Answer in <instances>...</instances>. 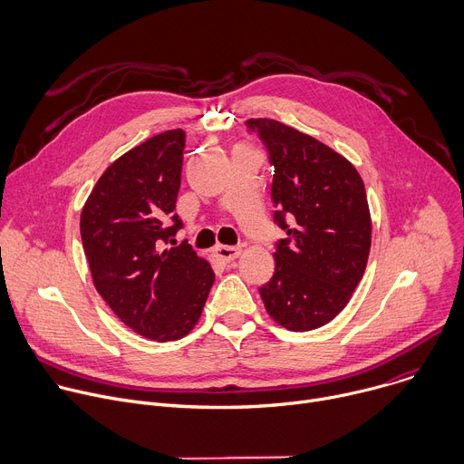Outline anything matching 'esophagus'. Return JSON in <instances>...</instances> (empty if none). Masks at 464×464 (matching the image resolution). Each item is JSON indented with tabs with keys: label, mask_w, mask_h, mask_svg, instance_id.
Masks as SVG:
<instances>
[{
	"label": "esophagus",
	"mask_w": 464,
	"mask_h": 464,
	"mask_svg": "<svg viewBox=\"0 0 464 464\" xmlns=\"http://www.w3.org/2000/svg\"><path fill=\"white\" fill-rule=\"evenodd\" d=\"M215 255H217L222 262L227 264V262L238 258L240 247H235V246H217V247H215Z\"/></svg>",
	"instance_id": "1"
}]
</instances>
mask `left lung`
Listing matches in <instances>:
<instances>
[{"label":"left lung","instance_id":"8db88e82","mask_svg":"<svg viewBox=\"0 0 464 464\" xmlns=\"http://www.w3.org/2000/svg\"><path fill=\"white\" fill-rule=\"evenodd\" d=\"M274 165L277 242L274 277L258 288L268 314L306 333L333 321L363 277L371 215L358 170L312 136L274 119H249Z\"/></svg>","mask_w":464,"mask_h":464}]
</instances>
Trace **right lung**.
<instances>
[{
    "instance_id": "right-lung-1",
    "label": "right lung",
    "mask_w": 464,
    "mask_h": 464,
    "mask_svg": "<svg viewBox=\"0 0 464 464\" xmlns=\"http://www.w3.org/2000/svg\"><path fill=\"white\" fill-rule=\"evenodd\" d=\"M183 149L185 131L176 128L128 150L99 178L81 215L97 292L126 326L156 342L187 336L215 283L209 262L174 240L183 227L174 215Z\"/></svg>"
}]
</instances>
